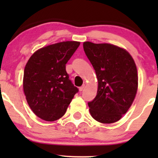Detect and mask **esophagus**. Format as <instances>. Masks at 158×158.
<instances>
[{
    "label": "esophagus",
    "instance_id": "obj_1",
    "mask_svg": "<svg viewBox=\"0 0 158 158\" xmlns=\"http://www.w3.org/2000/svg\"><path fill=\"white\" fill-rule=\"evenodd\" d=\"M85 85H82V86H81L80 88H79V91H82V90L85 89Z\"/></svg>",
    "mask_w": 158,
    "mask_h": 158
}]
</instances>
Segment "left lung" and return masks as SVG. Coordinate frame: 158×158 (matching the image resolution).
Returning a JSON list of instances; mask_svg holds the SVG:
<instances>
[{"mask_svg":"<svg viewBox=\"0 0 158 158\" xmlns=\"http://www.w3.org/2000/svg\"><path fill=\"white\" fill-rule=\"evenodd\" d=\"M83 48L98 80L97 96L88 103L90 113L99 123L117 122L129 109L137 94L135 61L126 50L113 44L86 41Z\"/></svg>","mask_w":158,"mask_h":158,"instance_id":"8db88e82","label":"left lung"}]
</instances>
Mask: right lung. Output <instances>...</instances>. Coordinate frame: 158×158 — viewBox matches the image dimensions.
<instances>
[{
  "instance_id": "obj_1",
  "label": "right lung",
  "mask_w": 158,
  "mask_h": 158,
  "mask_svg": "<svg viewBox=\"0 0 158 158\" xmlns=\"http://www.w3.org/2000/svg\"><path fill=\"white\" fill-rule=\"evenodd\" d=\"M80 43L63 41L34 52L24 68L23 88L29 106L39 118H61L79 89L69 79L66 64Z\"/></svg>"
}]
</instances>
